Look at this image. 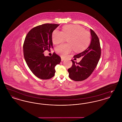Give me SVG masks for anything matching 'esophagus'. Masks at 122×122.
Wrapping results in <instances>:
<instances>
[{"label":"esophagus","mask_w":122,"mask_h":122,"mask_svg":"<svg viewBox=\"0 0 122 122\" xmlns=\"http://www.w3.org/2000/svg\"><path fill=\"white\" fill-rule=\"evenodd\" d=\"M64 60V58H63V57H61V61H63Z\"/></svg>","instance_id":"1"}]
</instances>
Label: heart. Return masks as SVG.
Segmentation results:
<instances>
[{"label":"heart","mask_w":122,"mask_h":122,"mask_svg":"<svg viewBox=\"0 0 122 122\" xmlns=\"http://www.w3.org/2000/svg\"><path fill=\"white\" fill-rule=\"evenodd\" d=\"M66 38H68V43L62 44L56 48V52L63 57H65L73 49L77 52L83 51L89 46L91 40L90 32L77 25H65L62 31L57 29L53 31L52 39L53 44H59Z\"/></svg>","instance_id":"b5f03b06"}]
</instances>
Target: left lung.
Listing matches in <instances>:
<instances>
[{
  "mask_svg": "<svg viewBox=\"0 0 122 122\" xmlns=\"http://www.w3.org/2000/svg\"><path fill=\"white\" fill-rule=\"evenodd\" d=\"M90 30L92 38L90 46L84 51L74 56V58H82L79 63L71 60L72 65L68 70L69 77L75 81H84L91 76L101 57V48L98 37L92 29Z\"/></svg>",
  "mask_w": 122,
  "mask_h": 122,
  "instance_id": "8db88e82",
  "label": "left lung"
}]
</instances>
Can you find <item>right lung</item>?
<instances>
[{"mask_svg": "<svg viewBox=\"0 0 122 122\" xmlns=\"http://www.w3.org/2000/svg\"><path fill=\"white\" fill-rule=\"evenodd\" d=\"M59 24L46 23L31 29L23 44L24 58L29 69L38 78L47 80L55 73V67L61 62V58L53 52L52 56H45V51L53 48L52 35Z\"/></svg>", "mask_w": 122, "mask_h": 122, "instance_id": "1", "label": "right lung"}]
</instances>
